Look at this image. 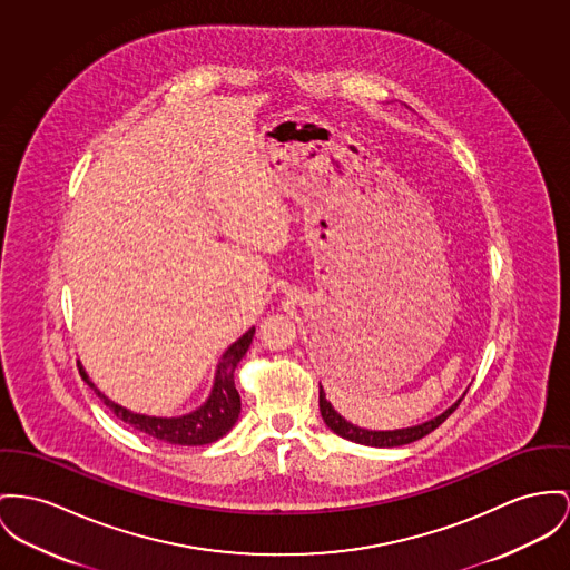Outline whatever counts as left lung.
Returning <instances> with one entry per match:
<instances>
[{
	"label": "left lung",
	"instance_id": "1",
	"mask_svg": "<svg viewBox=\"0 0 570 570\" xmlns=\"http://www.w3.org/2000/svg\"><path fill=\"white\" fill-rule=\"evenodd\" d=\"M464 395H466V391L455 400L450 409H445L441 415L428 419V421L417 423V425L397 428V430H367V428L354 425V423H350L347 419L342 417V415L333 409V404L326 400V393H324V389H322V384H320V413H322L324 423H326L335 434H340L342 439H347V441H352V443L370 445V448H400V445L415 443L419 439H423L425 434H430L434 428H439L445 419L454 413L455 406L462 402Z\"/></svg>",
	"mask_w": 570,
	"mask_h": 570
}]
</instances>
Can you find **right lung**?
I'll return each instance as SVG.
<instances>
[{
	"label": "right lung",
	"instance_id": "obj_1",
	"mask_svg": "<svg viewBox=\"0 0 570 570\" xmlns=\"http://www.w3.org/2000/svg\"><path fill=\"white\" fill-rule=\"evenodd\" d=\"M253 337H255V326H250L237 342L228 345L216 365V374H214L212 391H209L207 400L190 413L175 415V417L134 413V411L116 404L106 393H101L95 386V382L86 374L81 363H77V367H79V374L83 382L99 395V400L115 413L116 417L129 423L134 430L151 436L155 441L168 443V445H207V443L223 439L239 417L242 400H239V393L233 382V372H235L237 363L242 361V356L248 352Z\"/></svg>",
	"mask_w": 570,
	"mask_h": 570
}]
</instances>
